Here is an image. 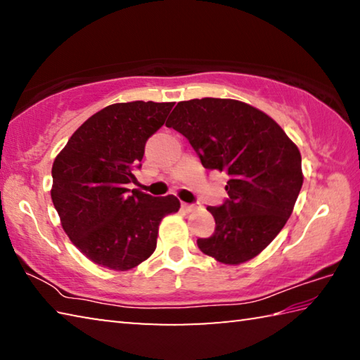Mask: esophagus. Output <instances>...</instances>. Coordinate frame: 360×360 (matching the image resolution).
Instances as JSON below:
<instances>
[{
	"label": "esophagus",
	"instance_id": "esophagus-1",
	"mask_svg": "<svg viewBox=\"0 0 360 360\" xmlns=\"http://www.w3.org/2000/svg\"><path fill=\"white\" fill-rule=\"evenodd\" d=\"M181 208L184 210L186 212H192V211L197 210V205H191V203H182V205H181Z\"/></svg>",
	"mask_w": 360,
	"mask_h": 360
}]
</instances>
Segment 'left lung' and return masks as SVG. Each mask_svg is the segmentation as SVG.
I'll return each mask as SVG.
<instances>
[{
  "label": "left lung",
  "mask_w": 360,
  "mask_h": 360,
  "mask_svg": "<svg viewBox=\"0 0 360 360\" xmlns=\"http://www.w3.org/2000/svg\"><path fill=\"white\" fill-rule=\"evenodd\" d=\"M167 127L184 135L206 169L229 174L227 202L208 206L216 221L203 254L225 265L254 259L290 217L303 184L302 155L270 115L230 98L181 101Z\"/></svg>",
  "instance_id": "8db88e82"
}]
</instances>
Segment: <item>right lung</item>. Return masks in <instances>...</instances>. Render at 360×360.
<instances>
[{"mask_svg": "<svg viewBox=\"0 0 360 360\" xmlns=\"http://www.w3.org/2000/svg\"><path fill=\"white\" fill-rule=\"evenodd\" d=\"M174 103L130 101L103 108L72 133L52 165L51 197L65 233L94 264L127 271L157 248L162 219L181 208L174 195L150 197L129 184L146 141Z\"/></svg>", "mask_w": 360, "mask_h": 360, "instance_id": "obj_1", "label": "right lung"}]
</instances>
